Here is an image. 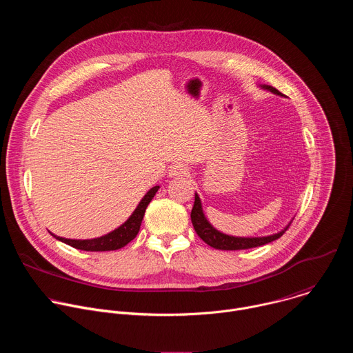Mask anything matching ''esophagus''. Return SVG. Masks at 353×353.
I'll use <instances>...</instances> for the list:
<instances>
[{"mask_svg": "<svg viewBox=\"0 0 353 353\" xmlns=\"http://www.w3.org/2000/svg\"><path fill=\"white\" fill-rule=\"evenodd\" d=\"M188 173V169L184 163H176V165H172L170 169H169V176H173V177H180V176H185Z\"/></svg>", "mask_w": 353, "mask_h": 353, "instance_id": "esophagus-1", "label": "esophagus"}]
</instances>
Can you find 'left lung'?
I'll return each instance as SVG.
<instances>
[{"label": "left lung", "mask_w": 353, "mask_h": 353, "mask_svg": "<svg viewBox=\"0 0 353 353\" xmlns=\"http://www.w3.org/2000/svg\"><path fill=\"white\" fill-rule=\"evenodd\" d=\"M263 88L271 90L272 93L282 94L274 86L264 85ZM191 222H192V226H194L196 234L201 239H203L208 245H211L214 248H218V250H245V248L264 245L267 243H271V241L279 239L288 230V228L290 226L289 225V226H286L285 230H282L276 234H272V236H267V237H233V236L223 234V233L218 232L215 228H212L211 223L204 216L203 208H201V201H199V196L196 194H195L194 207L191 210Z\"/></svg>", "instance_id": "1"}]
</instances>
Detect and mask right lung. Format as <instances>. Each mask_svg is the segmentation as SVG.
<instances>
[{
  "instance_id": "1",
  "label": "right lung",
  "mask_w": 353,
  "mask_h": 353,
  "mask_svg": "<svg viewBox=\"0 0 353 353\" xmlns=\"http://www.w3.org/2000/svg\"><path fill=\"white\" fill-rule=\"evenodd\" d=\"M159 190V185L150 188L145 196L142 198V201L139 203V205L137 207V210L134 211V214L128 218V221L121 225L119 229L113 230L112 233L97 237V239H92V240H71V239H64V237H57L56 239L61 240L63 243L78 248V250H83V251H110V250H119L124 245H127L131 240L135 239V236L139 232L141 228V222L143 219L145 215V210L148 207V204L152 201V198L155 196L157 191Z\"/></svg>"
}]
</instances>
